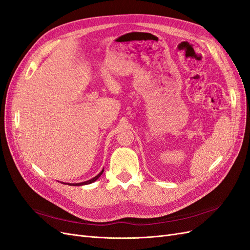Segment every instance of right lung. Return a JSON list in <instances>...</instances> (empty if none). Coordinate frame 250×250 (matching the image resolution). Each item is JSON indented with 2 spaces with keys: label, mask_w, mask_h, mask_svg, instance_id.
I'll return each mask as SVG.
<instances>
[{
  "label": "right lung",
  "mask_w": 250,
  "mask_h": 250,
  "mask_svg": "<svg viewBox=\"0 0 250 250\" xmlns=\"http://www.w3.org/2000/svg\"><path fill=\"white\" fill-rule=\"evenodd\" d=\"M103 171H104V170H102V171H101L99 174H98L97 176H95L94 178L89 179V180H86V181H84V183H79V184H71V185H72V186H83V185H89V184H92V183H94V181H96L98 178H99V177L102 175Z\"/></svg>",
  "instance_id": "add662e5"
}]
</instances>
